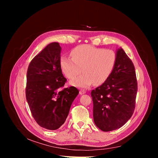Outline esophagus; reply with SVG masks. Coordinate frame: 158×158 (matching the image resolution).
<instances>
[{
    "label": "esophagus",
    "mask_w": 158,
    "mask_h": 158,
    "mask_svg": "<svg viewBox=\"0 0 158 158\" xmlns=\"http://www.w3.org/2000/svg\"><path fill=\"white\" fill-rule=\"evenodd\" d=\"M79 94H80V95H82V94H85V90H84V89H81V90L80 91V92H79Z\"/></svg>",
    "instance_id": "obj_1"
}]
</instances>
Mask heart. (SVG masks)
<instances>
[{"mask_svg": "<svg viewBox=\"0 0 158 158\" xmlns=\"http://www.w3.org/2000/svg\"><path fill=\"white\" fill-rule=\"evenodd\" d=\"M70 55L72 58L60 57V66L69 79L76 77L82 70L84 73L70 82L79 88H88L93 83L95 85L103 84L111 76L117 60L113 50L88 45L75 47L71 51Z\"/></svg>", "mask_w": 158, "mask_h": 158, "instance_id": "heart-1", "label": "heart"}]
</instances>
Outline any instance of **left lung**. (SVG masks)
<instances>
[{"label":"left lung","instance_id":"8db88e82","mask_svg":"<svg viewBox=\"0 0 158 158\" xmlns=\"http://www.w3.org/2000/svg\"><path fill=\"white\" fill-rule=\"evenodd\" d=\"M116 56L111 76L91 92L94 121L104 132L123 127L135 108L138 86L135 66L121 47L117 50Z\"/></svg>","mask_w":158,"mask_h":158}]
</instances>
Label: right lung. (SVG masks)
<instances>
[{
	"instance_id": "obj_1",
	"label": "right lung",
	"mask_w": 158,
	"mask_h": 158,
	"mask_svg": "<svg viewBox=\"0 0 158 158\" xmlns=\"http://www.w3.org/2000/svg\"><path fill=\"white\" fill-rule=\"evenodd\" d=\"M60 52L59 43H51L31 60L27 72L26 96L33 117L51 131L64 123L79 93L73 86L63 89L66 79L60 66Z\"/></svg>"
}]
</instances>
